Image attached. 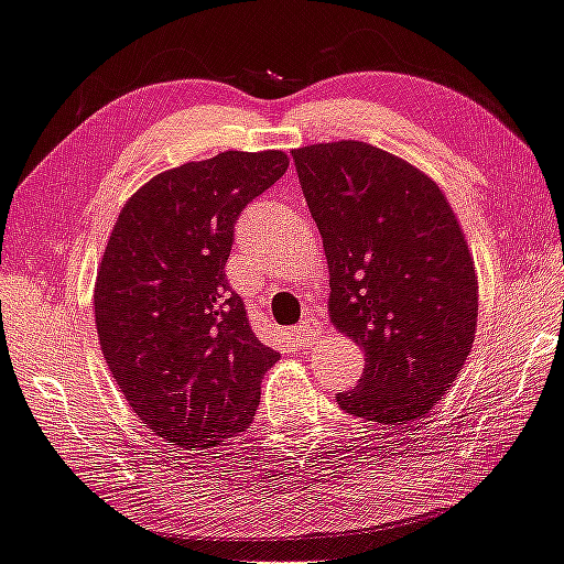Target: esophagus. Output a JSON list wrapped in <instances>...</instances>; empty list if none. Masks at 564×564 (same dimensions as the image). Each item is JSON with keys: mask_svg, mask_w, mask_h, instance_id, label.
<instances>
[{"mask_svg": "<svg viewBox=\"0 0 564 564\" xmlns=\"http://www.w3.org/2000/svg\"><path fill=\"white\" fill-rule=\"evenodd\" d=\"M318 333H321V321L314 314L306 316L299 326H294V338L296 343H302V346H308Z\"/></svg>", "mask_w": 564, "mask_h": 564, "instance_id": "34e87169", "label": "esophagus"}]
</instances>
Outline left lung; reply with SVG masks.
Returning a JSON list of instances; mask_svg holds the SVG:
<instances>
[{
  "instance_id": "8db88e82",
  "label": "left lung",
  "mask_w": 564,
  "mask_h": 564,
  "mask_svg": "<svg viewBox=\"0 0 564 564\" xmlns=\"http://www.w3.org/2000/svg\"><path fill=\"white\" fill-rule=\"evenodd\" d=\"M324 238L328 314L365 350L360 384L338 406L382 426L423 419L453 387L475 343V260L435 182L362 141L292 151Z\"/></svg>"
}]
</instances>
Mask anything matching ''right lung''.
<instances>
[{
  "label": "right lung",
  "mask_w": 564,
  "mask_h": 564,
  "mask_svg": "<svg viewBox=\"0 0 564 564\" xmlns=\"http://www.w3.org/2000/svg\"><path fill=\"white\" fill-rule=\"evenodd\" d=\"M282 151H226L160 172L123 204L95 282L99 346L160 438L214 447L243 433L280 352L256 338L226 280L234 224L278 182Z\"/></svg>",
  "instance_id": "right-lung-1"
}]
</instances>
